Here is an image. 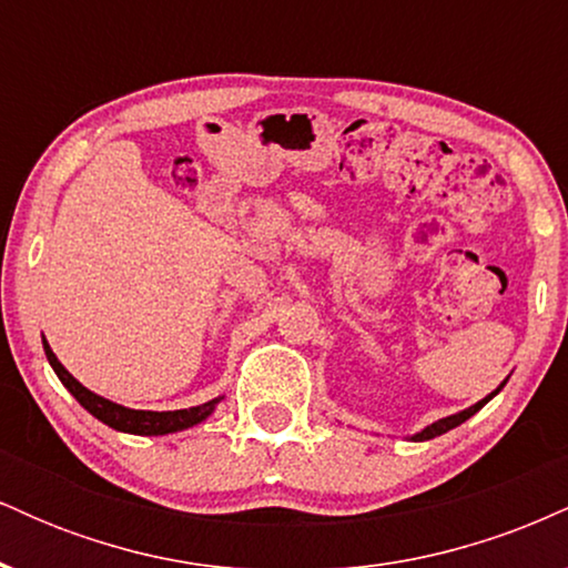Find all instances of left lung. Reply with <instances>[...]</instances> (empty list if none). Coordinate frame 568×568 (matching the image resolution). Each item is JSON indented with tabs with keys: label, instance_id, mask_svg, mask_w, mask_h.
<instances>
[{
	"label": "left lung",
	"instance_id": "obj_1",
	"mask_svg": "<svg viewBox=\"0 0 568 568\" xmlns=\"http://www.w3.org/2000/svg\"><path fill=\"white\" fill-rule=\"evenodd\" d=\"M505 382H507V379H505ZM505 382H501V384H499V387H497V389H494V393H491V395H486V397H484V400H478V403H475V406H470V408H465V410H459V414H452V416H446V419H438V422H433V425H427L425 429H422V433H416V435H414V438H410V440H429V438H435V435H443V433H448V429L459 427V425H462V422H467V419H470V416H473V414H478V410H480V408H484V406H486V403H488V400H491V397H494V395H497L501 387H505Z\"/></svg>",
	"mask_w": 568,
	"mask_h": 568
}]
</instances>
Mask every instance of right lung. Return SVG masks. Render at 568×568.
I'll use <instances>...</instances> for the list:
<instances>
[{
	"label": "right lung",
	"instance_id": "1",
	"mask_svg": "<svg viewBox=\"0 0 568 568\" xmlns=\"http://www.w3.org/2000/svg\"><path fill=\"white\" fill-rule=\"evenodd\" d=\"M44 344V355H48L50 366L58 374V379L63 382V387L69 389L71 395L80 400V406L84 410L95 416L98 422L109 425L112 429H120V433H130V435H168V433H179V429H189L194 425H200L202 419L213 414L219 406L221 397H213V400L202 403V406H192V408H181V410H135V408H125L120 403L106 400V397L90 393L88 387H82L74 376L63 368V363L58 361L55 352L50 349L48 338H42Z\"/></svg>",
	"mask_w": 568,
	"mask_h": 568
}]
</instances>
